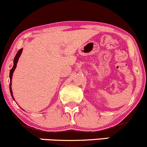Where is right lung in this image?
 <instances>
[{"mask_svg":"<svg viewBox=\"0 0 147 147\" xmlns=\"http://www.w3.org/2000/svg\"><path fill=\"white\" fill-rule=\"evenodd\" d=\"M22 51H23V49H19L18 52L16 54L15 58H14V61H13V63H14V65L13 66V67H12V69H11V71H10V84H9V89H10V92H11V96L13 97V99L15 100V98H13V91H12L11 90V82H12V78H13V72L15 71V69H16V67H17V64L18 63V61H19V58L20 57V56H21V54L22 53Z\"/></svg>","mask_w":147,"mask_h":147,"instance_id":"obj_1","label":"right lung"}]
</instances>
